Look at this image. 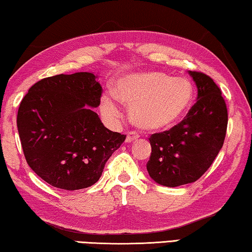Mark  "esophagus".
Here are the masks:
<instances>
[{
	"label": "esophagus",
	"instance_id": "34e87169",
	"mask_svg": "<svg viewBox=\"0 0 252 252\" xmlns=\"http://www.w3.org/2000/svg\"><path fill=\"white\" fill-rule=\"evenodd\" d=\"M137 137L138 135L136 133H134V131H129L126 136V143H133L134 141H136Z\"/></svg>",
	"mask_w": 252,
	"mask_h": 252
}]
</instances>
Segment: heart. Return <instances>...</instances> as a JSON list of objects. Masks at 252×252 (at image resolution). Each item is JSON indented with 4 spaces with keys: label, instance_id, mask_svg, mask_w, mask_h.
Returning a JSON list of instances; mask_svg holds the SVG:
<instances>
[{
    "label": "heart",
    "instance_id": "obj_1",
    "mask_svg": "<svg viewBox=\"0 0 252 252\" xmlns=\"http://www.w3.org/2000/svg\"><path fill=\"white\" fill-rule=\"evenodd\" d=\"M114 95H104L101 100L104 115L117 117V99L129 107V119L137 128L163 131L176 126L190 109L193 87L185 77L151 71L122 77Z\"/></svg>",
    "mask_w": 252,
    "mask_h": 252
}]
</instances>
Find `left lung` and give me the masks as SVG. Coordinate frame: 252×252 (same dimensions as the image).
<instances>
[{"instance_id": "left-lung-1", "label": "left lung", "mask_w": 252, "mask_h": 252, "mask_svg": "<svg viewBox=\"0 0 252 252\" xmlns=\"http://www.w3.org/2000/svg\"><path fill=\"white\" fill-rule=\"evenodd\" d=\"M189 74L198 91L196 103L183 122L149 138L152 152L146 169L165 187L198 180L218 157L226 135L227 109L218 84L202 72Z\"/></svg>"}]
</instances>
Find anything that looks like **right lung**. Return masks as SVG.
I'll list each match as a JSON object with an SVG mask.
<instances>
[{
	"label": "right lung",
	"mask_w": 252,
	"mask_h": 252,
	"mask_svg": "<svg viewBox=\"0 0 252 252\" xmlns=\"http://www.w3.org/2000/svg\"><path fill=\"white\" fill-rule=\"evenodd\" d=\"M102 88L90 72L38 81L19 106L17 126L23 154L34 172L53 187L77 190L94 185L126 135L103 126L91 108Z\"/></svg>",
	"instance_id": "1"
}]
</instances>
